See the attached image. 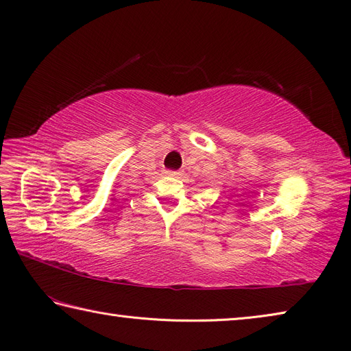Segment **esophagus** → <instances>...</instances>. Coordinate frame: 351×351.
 <instances>
[{"label": "esophagus", "mask_w": 351, "mask_h": 351, "mask_svg": "<svg viewBox=\"0 0 351 351\" xmlns=\"http://www.w3.org/2000/svg\"><path fill=\"white\" fill-rule=\"evenodd\" d=\"M166 173H167L169 176H179V175H180L179 171H167Z\"/></svg>", "instance_id": "esophagus-1"}]
</instances>
